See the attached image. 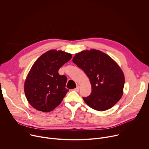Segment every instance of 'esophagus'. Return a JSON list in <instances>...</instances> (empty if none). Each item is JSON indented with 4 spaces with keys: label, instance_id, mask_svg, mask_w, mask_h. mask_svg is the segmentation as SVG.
<instances>
[{
    "label": "esophagus",
    "instance_id": "esophagus-1",
    "mask_svg": "<svg viewBox=\"0 0 149 149\" xmlns=\"http://www.w3.org/2000/svg\"><path fill=\"white\" fill-rule=\"evenodd\" d=\"M79 89H80V87L78 86L76 88H75V89H74V91H76V92H79Z\"/></svg>",
    "mask_w": 149,
    "mask_h": 149
}]
</instances>
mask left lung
Instances as JSON below:
<instances>
[{"instance_id": "8db88e82", "label": "left lung", "mask_w": 149, "mask_h": 149, "mask_svg": "<svg viewBox=\"0 0 149 149\" xmlns=\"http://www.w3.org/2000/svg\"><path fill=\"white\" fill-rule=\"evenodd\" d=\"M73 62L89 77L92 92L83 97L86 104L93 109L104 111L112 108L121 99L124 86V75L109 56L96 49L81 52Z\"/></svg>"}]
</instances>
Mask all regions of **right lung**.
<instances>
[{
  "label": "right lung",
  "mask_w": 149,
  "mask_h": 149,
  "mask_svg": "<svg viewBox=\"0 0 149 149\" xmlns=\"http://www.w3.org/2000/svg\"><path fill=\"white\" fill-rule=\"evenodd\" d=\"M72 54L54 49L41 56L32 66L24 85L29 104L42 112H50L58 106L69 90L67 77L58 70L72 58Z\"/></svg>",
  "instance_id": "add662e5"
}]
</instances>
